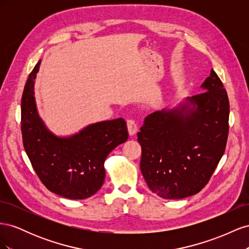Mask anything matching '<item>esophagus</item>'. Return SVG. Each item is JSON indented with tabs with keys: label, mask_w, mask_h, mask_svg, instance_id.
<instances>
[{
	"label": "esophagus",
	"mask_w": 249,
	"mask_h": 249,
	"mask_svg": "<svg viewBox=\"0 0 249 249\" xmlns=\"http://www.w3.org/2000/svg\"><path fill=\"white\" fill-rule=\"evenodd\" d=\"M126 124H127V131H129V134L131 135V136H134V135L136 134L138 131V126H137L136 123H135V120H133V119L127 120Z\"/></svg>",
	"instance_id": "esophagus-1"
}]
</instances>
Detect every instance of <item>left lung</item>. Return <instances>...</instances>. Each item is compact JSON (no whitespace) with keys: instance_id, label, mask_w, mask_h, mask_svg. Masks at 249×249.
I'll use <instances>...</instances> for the list:
<instances>
[{"instance_id":"8db88e82","label":"left lung","mask_w":249,"mask_h":249,"mask_svg":"<svg viewBox=\"0 0 249 249\" xmlns=\"http://www.w3.org/2000/svg\"><path fill=\"white\" fill-rule=\"evenodd\" d=\"M200 88L203 92L186 97L176 107L146 116L137 134L142 176L162 198L198 193L223 156L230 115L227 90L213 69Z\"/></svg>"}]
</instances>
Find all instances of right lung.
Here are the masks:
<instances>
[{"label":"right lung","mask_w":249,"mask_h":249,"mask_svg":"<svg viewBox=\"0 0 249 249\" xmlns=\"http://www.w3.org/2000/svg\"><path fill=\"white\" fill-rule=\"evenodd\" d=\"M41 60L29 74L21 97V134L32 166L48 189L70 199L92 196L104 184L107 156L129 137L123 118L88 124L70 136L53 133L40 117L34 85Z\"/></svg>","instance_id":"right-lung-1"}]
</instances>
